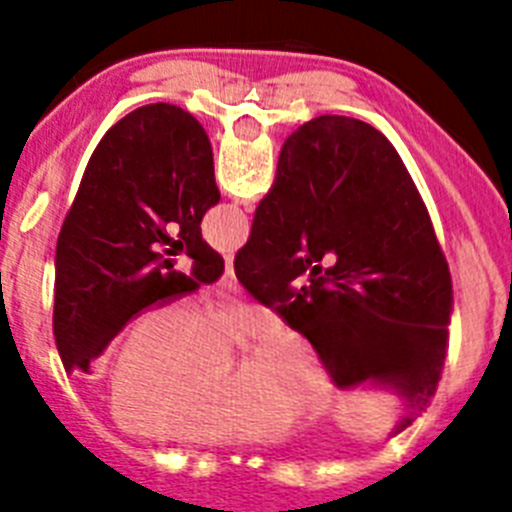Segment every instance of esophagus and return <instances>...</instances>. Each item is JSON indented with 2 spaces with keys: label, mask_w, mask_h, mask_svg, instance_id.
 <instances>
[{
  "label": "esophagus",
  "mask_w": 512,
  "mask_h": 512,
  "mask_svg": "<svg viewBox=\"0 0 512 512\" xmlns=\"http://www.w3.org/2000/svg\"><path fill=\"white\" fill-rule=\"evenodd\" d=\"M225 289H231V292H239V281H236V273H233V263L231 260H225V273L223 281H220Z\"/></svg>",
  "instance_id": "esophagus-1"
}]
</instances>
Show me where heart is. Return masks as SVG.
I'll list each match as a JSON object with an SVG mask.
<instances>
[{"label":"heart","mask_w":512,"mask_h":512,"mask_svg":"<svg viewBox=\"0 0 512 512\" xmlns=\"http://www.w3.org/2000/svg\"><path fill=\"white\" fill-rule=\"evenodd\" d=\"M268 327V313L241 303L212 305L196 319L183 305L143 313L111 377L116 420L167 441L223 444L273 436L292 417L316 412L327 382L289 329L271 332L228 377L225 350Z\"/></svg>","instance_id":"b5f03b06"}]
</instances>
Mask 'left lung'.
<instances>
[{
  "mask_svg": "<svg viewBox=\"0 0 512 512\" xmlns=\"http://www.w3.org/2000/svg\"><path fill=\"white\" fill-rule=\"evenodd\" d=\"M217 201L207 132L183 108H135L103 135L55 252L52 332L66 372H90L140 311L223 276L201 239Z\"/></svg>",
  "mask_w": 512,
  "mask_h": 512,
  "instance_id": "1",
  "label": "left lung"
}]
</instances>
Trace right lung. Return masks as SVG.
<instances>
[{"mask_svg": "<svg viewBox=\"0 0 512 512\" xmlns=\"http://www.w3.org/2000/svg\"><path fill=\"white\" fill-rule=\"evenodd\" d=\"M233 271L311 342L337 388L398 393L396 433L428 409L452 276L412 175L372 124L316 116L289 135Z\"/></svg>", "mask_w": 512, "mask_h": 512, "instance_id": "add662e5", "label": "right lung"}]
</instances>
